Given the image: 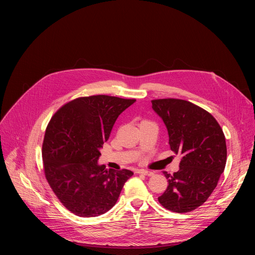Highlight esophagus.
I'll return each instance as SVG.
<instances>
[{
  "instance_id": "esophagus-1",
  "label": "esophagus",
  "mask_w": 255,
  "mask_h": 255,
  "mask_svg": "<svg viewBox=\"0 0 255 255\" xmlns=\"http://www.w3.org/2000/svg\"><path fill=\"white\" fill-rule=\"evenodd\" d=\"M137 172H138V173H140V174L148 175V176L153 175V172H152V171H149V170H146V169H138V170H137Z\"/></svg>"
}]
</instances>
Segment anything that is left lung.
Wrapping results in <instances>:
<instances>
[{
	"mask_svg": "<svg viewBox=\"0 0 255 255\" xmlns=\"http://www.w3.org/2000/svg\"><path fill=\"white\" fill-rule=\"evenodd\" d=\"M151 103L167 129L170 149L181 154L179 169L173 174L163 172L168 186L158 202L172 212L193 211L207 201L224 171L223 130L210 113L191 102L160 99Z\"/></svg>",
	"mask_w": 255,
	"mask_h": 255,
	"instance_id": "8db88e82",
	"label": "left lung"
}]
</instances>
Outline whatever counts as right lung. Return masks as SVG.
I'll list each match as a JSON object with an SVG mask.
<instances>
[{"instance_id":"add662e5","label":"right lung","mask_w":255,"mask_h":255,"mask_svg":"<svg viewBox=\"0 0 255 255\" xmlns=\"http://www.w3.org/2000/svg\"><path fill=\"white\" fill-rule=\"evenodd\" d=\"M136 100L105 95L79 98L49 121L42 145L45 177L61 204L80 217H97L116 204L133 172L106 169L100 149L119 117Z\"/></svg>"}]
</instances>
